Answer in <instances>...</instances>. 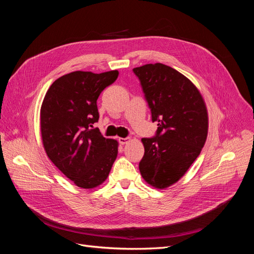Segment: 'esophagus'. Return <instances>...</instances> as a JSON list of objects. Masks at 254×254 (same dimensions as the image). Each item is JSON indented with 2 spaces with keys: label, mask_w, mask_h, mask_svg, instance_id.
I'll list each match as a JSON object with an SVG mask.
<instances>
[{
  "label": "esophagus",
  "mask_w": 254,
  "mask_h": 254,
  "mask_svg": "<svg viewBox=\"0 0 254 254\" xmlns=\"http://www.w3.org/2000/svg\"><path fill=\"white\" fill-rule=\"evenodd\" d=\"M129 141H130L129 137H119V142H120V144H122V145L126 144V143L129 142Z\"/></svg>",
  "instance_id": "obj_1"
}]
</instances>
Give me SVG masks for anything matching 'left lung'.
<instances>
[{"label": "left lung", "instance_id": "8db88e82", "mask_svg": "<svg viewBox=\"0 0 254 254\" xmlns=\"http://www.w3.org/2000/svg\"><path fill=\"white\" fill-rule=\"evenodd\" d=\"M147 102L157 133L143 137L139 164L144 180L166 189L188 172L200 153L207 135V111L195 84L175 68L149 64L133 68Z\"/></svg>", "mask_w": 254, "mask_h": 254}]
</instances>
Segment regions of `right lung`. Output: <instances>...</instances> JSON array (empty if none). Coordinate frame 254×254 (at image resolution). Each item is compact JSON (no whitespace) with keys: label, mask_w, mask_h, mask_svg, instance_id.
<instances>
[{"label":"right lung","mask_w":254,"mask_h":254,"mask_svg":"<svg viewBox=\"0 0 254 254\" xmlns=\"http://www.w3.org/2000/svg\"><path fill=\"white\" fill-rule=\"evenodd\" d=\"M118 76L117 70L68 73L52 83L43 99L40 128L45 152L82 189L101 186L118 156V141L106 139L93 127L99 119L97 98Z\"/></svg>","instance_id":"1"}]
</instances>
